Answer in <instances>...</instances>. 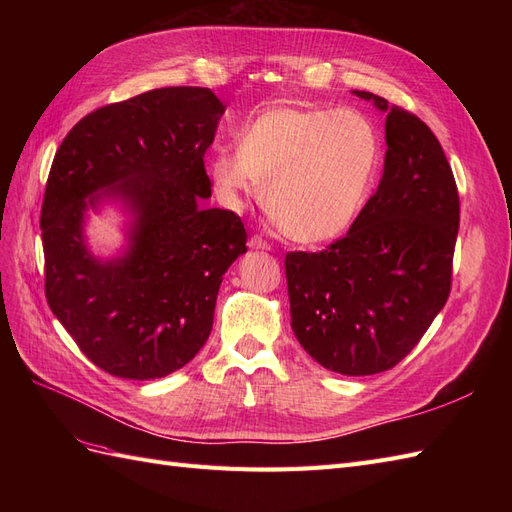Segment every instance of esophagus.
I'll use <instances>...</instances> for the list:
<instances>
[{
    "mask_svg": "<svg viewBox=\"0 0 512 512\" xmlns=\"http://www.w3.org/2000/svg\"><path fill=\"white\" fill-rule=\"evenodd\" d=\"M247 245L252 247V250H262V252H267V250H271V245L262 239L260 235H252L250 237V241H247Z\"/></svg>",
    "mask_w": 512,
    "mask_h": 512,
    "instance_id": "1",
    "label": "esophagus"
}]
</instances>
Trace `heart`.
I'll list each match as a JSON object with an SVG mask.
<instances>
[{
  "instance_id": "heart-1",
  "label": "heart",
  "mask_w": 512,
  "mask_h": 512,
  "mask_svg": "<svg viewBox=\"0 0 512 512\" xmlns=\"http://www.w3.org/2000/svg\"><path fill=\"white\" fill-rule=\"evenodd\" d=\"M380 134L354 108L273 106L218 149L211 181L222 203L239 209L258 198L269 220L297 243L331 241L352 226L376 181Z\"/></svg>"
}]
</instances>
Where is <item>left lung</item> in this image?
<instances>
[{
    "instance_id": "left-lung-1",
    "label": "left lung",
    "mask_w": 512,
    "mask_h": 512,
    "mask_svg": "<svg viewBox=\"0 0 512 512\" xmlns=\"http://www.w3.org/2000/svg\"><path fill=\"white\" fill-rule=\"evenodd\" d=\"M384 173L348 235L324 252H288L290 324L305 352L344 376L395 367L421 342L451 292L459 194L425 121L389 106Z\"/></svg>"
}]
</instances>
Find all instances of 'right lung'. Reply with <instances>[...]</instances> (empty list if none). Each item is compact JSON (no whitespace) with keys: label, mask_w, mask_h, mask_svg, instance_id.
Returning <instances> with one entry per match:
<instances>
[{"label":"right lung","mask_w":512,"mask_h":512,"mask_svg":"<svg viewBox=\"0 0 512 512\" xmlns=\"http://www.w3.org/2000/svg\"><path fill=\"white\" fill-rule=\"evenodd\" d=\"M224 111L207 87L153 89L89 113L55 153L40 218L46 301L106 374L164 378L207 342L222 277L247 252L237 213L200 207ZM102 199L131 215L129 247L111 261L84 243Z\"/></svg>","instance_id":"1"}]
</instances>
